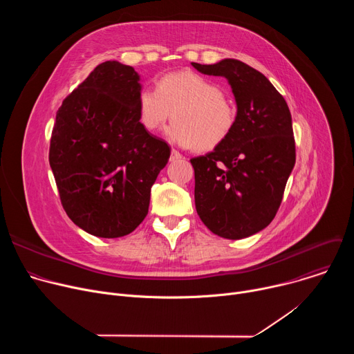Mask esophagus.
<instances>
[{
    "label": "esophagus",
    "instance_id": "1",
    "mask_svg": "<svg viewBox=\"0 0 354 354\" xmlns=\"http://www.w3.org/2000/svg\"><path fill=\"white\" fill-rule=\"evenodd\" d=\"M182 158V154L180 153H178V151L176 149H172L171 151V157H169V161H178V160H180Z\"/></svg>",
    "mask_w": 354,
    "mask_h": 354
}]
</instances>
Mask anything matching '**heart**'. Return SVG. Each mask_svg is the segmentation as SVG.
I'll list each match as a JSON object with an SVG mask.
<instances>
[{
    "instance_id": "b5f03b06",
    "label": "heart",
    "mask_w": 354,
    "mask_h": 354,
    "mask_svg": "<svg viewBox=\"0 0 354 354\" xmlns=\"http://www.w3.org/2000/svg\"><path fill=\"white\" fill-rule=\"evenodd\" d=\"M167 138L182 148L196 145L209 151L232 131L236 109L218 84L192 71H175L158 78L156 89L144 86L137 95V116L141 127L158 131L167 120Z\"/></svg>"
}]
</instances>
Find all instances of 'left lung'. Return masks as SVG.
<instances>
[{"label":"left lung","mask_w":354,"mask_h":354,"mask_svg":"<svg viewBox=\"0 0 354 354\" xmlns=\"http://www.w3.org/2000/svg\"><path fill=\"white\" fill-rule=\"evenodd\" d=\"M192 66L227 78L236 102L230 136L190 160L196 212L213 234L242 239L266 228L280 207L295 164L291 113L272 82L239 60Z\"/></svg>","instance_id":"left-lung-1"}]
</instances>
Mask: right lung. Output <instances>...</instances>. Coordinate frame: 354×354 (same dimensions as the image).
Returning <instances> with one entry per match:
<instances>
[{"mask_svg":"<svg viewBox=\"0 0 354 354\" xmlns=\"http://www.w3.org/2000/svg\"><path fill=\"white\" fill-rule=\"evenodd\" d=\"M140 89L133 67L105 62L56 115L48 162L62 205L75 225L99 238L124 236L141 224L171 156L138 122Z\"/></svg>","mask_w":354,"mask_h":354,"instance_id":"obj_1","label":"right lung"}]
</instances>
